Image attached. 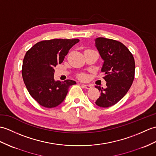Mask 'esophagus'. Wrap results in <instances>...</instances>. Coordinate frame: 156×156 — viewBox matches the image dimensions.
I'll use <instances>...</instances> for the list:
<instances>
[{"mask_svg": "<svg viewBox=\"0 0 156 156\" xmlns=\"http://www.w3.org/2000/svg\"><path fill=\"white\" fill-rule=\"evenodd\" d=\"M82 86L85 88L86 89H90L92 88V86L91 85H88V84H82Z\"/></svg>", "mask_w": 156, "mask_h": 156, "instance_id": "1", "label": "esophagus"}]
</instances>
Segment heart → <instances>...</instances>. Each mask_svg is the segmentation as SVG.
Here are the masks:
<instances>
[{"mask_svg":"<svg viewBox=\"0 0 156 156\" xmlns=\"http://www.w3.org/2000/svg\"><path fill=\"white\" fill-rule=\"evenodd\" d=\"M79 77H80V78L82 79V80H85L86 78V76L85 74H80V75L79 76Z\"/></svg>","mask_w":156,"mask_h":156,"instance_id":"obj_1","label":"heart"}]
</instances>
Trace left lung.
Returning <instances> with one entry per match:
<instances>
[{
    "label": "left lung",
    "mask_w": 156,
    "mask_h": 156,
    "mask_svg": "<svg viewBox=\"0 0 156 156\" xmlns=\"http://www.w3.org/2000/svg\"><path fill=\"white\" fill-rule=\"evenodd\" d=\"M95 46L104 60L101 71L106 82V88L95 86L100 91L96 104L108 108L122 100L131 87L134 79L135 61L127 47L115 40L97 38Z\"/></svg>",
    "instance_id": "obj_1"
}]
</instances>
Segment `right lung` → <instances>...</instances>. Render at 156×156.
<instances>
[{"label": "right lung", "mask_w": 156, "mask_h": 156, "mask_svg": "<svg viewBox=\"0 0 156 156\" xmlns=\"http://www.w3.org/2000/svg\"><path fill=\"white\" fill-rule=\"evenodd\" d=\"M79 39H52L35 44L25 54L22 75L30 96L45 108L58 106L66 98L72 80L55 81L54 67L62 62L69 50Z\"/></svg>", "instance_id": "1"}]
</instances>
